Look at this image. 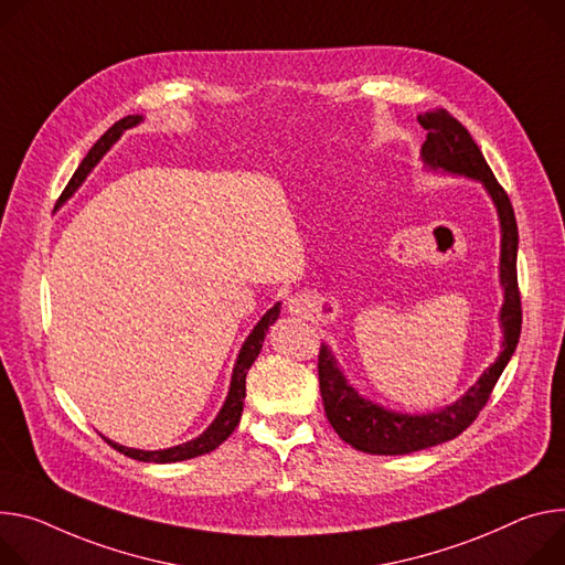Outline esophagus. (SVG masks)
Masks as SVG:
<instances>
[{
	"label": "esophagus",
	"instance_id": "34e87169",
	"mask_svg": "<svg viewBox=\"0 0 565 565\" xmlns=\"http://www.w3.org/2000/svg\"><path fill=\"white\" fill-rule=\"evenodd\" d=\"M309 299H303V297H295V299H290L288 301V311L290 313H295V316H299V313H306L309 311Z\"/></svg>",
	"mask_w": 565,
	"mask_h": 565
}]
</instances>
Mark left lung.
<instances>
[{
    "label": "left lung",
    "instance_id": "8db88e82",
    "mask_svg": "<svg viewBox=\"0 0 565 565\" xmlns=\"http://www.w3.org/2000/svg\"><path fill=\"white\" fill-rule=\"evenodd\" d=\"M417 119L428 130L422 146L424 167L435 173L471 178L480 182L493 200L500 221V286L504 295L500 309L502 342L495 363L482 372V376L465 392V396L426 415L396 413V409H387L358 394V390L351 387L344 379L333 351L322 344L318 372L327 419L342 441L370 455H407L444 444L455 439L459 433H465L487 405L491 390L504 372L509 358L514 355L523 324L516 277L519 227L509 195L498 184L469 130L450 113L437 108L419 115Z\"/></svg>",
    "mask_w": 565,
    "mask_h": 565
}]
</instances>
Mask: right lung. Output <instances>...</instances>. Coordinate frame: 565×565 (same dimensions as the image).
Wrapping results in <instances>:
<instances>
[{"instance_id":"add662e5","label":"right lung","mask_w":565,"mask_h":565,"mask_svg":"<svg viewBox=\"0 0 565 565\" xmlns=\"http://www.w3.org/2000/svg\"><path fill=\"white\" fill-rule=\"evenodd\" d=\"M143 117L141 115H128L124 117L121 121H117L104 137H100L92 150L85 156V160L81 162V167L76 169V173L72 175L70 184L65 186L63 195L58 198V204L56 207H61V204H65L74 193L76 189L85 182V178L89 175V171L100 162V158L106 156V152L113 148V143L128 130V128H135L137 124H141ZM279 309L281 303L277 301L273 309L256 322V327L249 331V335L245 338L238 355H236V363H234V372H232V381H230V392H227V398L221 407V413L216 415V419L212 422V426L204 430L202 435H198L195 439H189L184 444H178V446H171V448H162V450H139V448H128V446H121V444H115L113 439L104 437L110 446H115L119 452L132 457V459H139V461H156V465H171V461H184V459H191V457H198V455H204V452H212L214 448H218L232 433L234 428L238 426L241 422V413H243V398H245V376H247V370L252 367V363L256 361V355H259L262 347H264V340H266V333L270 329V324H275V320L279 318Z\"/></svg>"}]
</instances>
